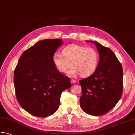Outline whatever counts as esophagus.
I'll return each instance as SVG.
<instances>
[{"instance_id":"obj_1","label":"esophagus","mask_w":135,"mask_h":135,"mask_svg":"<svg viewBox=\"0 0 135 135\" xmlns=\"http://www.w3.org/2000/svg\"><path fill=\"white\" fill-rule=\"evenodd\" d=\"M70 82H71V84H75V83H77V81H76V80H74V79H71V81H70Z\"/></svg>"}]
</instances>
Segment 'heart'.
Here are the masks:
<instances>
[{
  "label": "heart",
  "instance_id": "b5f03b06",
  "mask_svg": "<svg viewBox=\"0 0 135 135\" xmlns=\"http://www.w3.org/2000/svg\"><path fill=\"white\" fill-rule=\"evenodd\" d=\"M52 61L58 70L62 73L66 71L73 66L68 72L71 76L80 73L83 77L89 76L96 70L98 54L93 47L85 46L71 45L63 50V54L55 52L52 55Z\"/></svg>",
  "mask_w": 135,
  "mask_h": 135
}]
</instances>
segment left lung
<instances>
[{"label":"left lung","instance_id":"1","mask_svg":"<svg viewBox=\"0 0 135 135\" xmlns=\"http://www.w3.org/2000/svg\"><path fill=\"white\" fill-rule=\"evenodd\" d=\"M100 61L89 77L79 81L83 94L80 105L85 113L101 116L116 105L122 96L123 71L120 61L109 48L95 41Z\"/></svg>","mask_w":135,"mask_h":135}]
</instances>
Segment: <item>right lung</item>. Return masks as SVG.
Listing matches in <instances>:
<instances>
[{
	"label": "right lung",
	"instance_id": "right-lung-1",
	"mask_svg": "<svg viewBox=\"0 0 135 135\" xmlns=\"http://www.w3.org/2000/svg\"><path fill=\"white\" fill-rule=\"evenodd\" d=\"M62 39H45L25 51L15 69L16 98L23 109L34 116L54 114L60 106L62 91L71 87L70 78L61 73L52 55Z\"/></svg>",
	"mask_w": 135,
	"mask_h": 135
}]
</instances>
